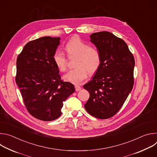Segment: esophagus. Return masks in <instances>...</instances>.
<instances>
[{"mask_svg":"<svg viewBox=\"0 0 157 157\" xmlns=\"http://www.w3.org/2000/svg\"><path fill=\"white\" fill-rule=\"evenodd\" d=\"M75 89H76V91H79L81 89V87L79 85H75Z\"/></svg>","mask_w":157,"mask_h":157,"instance_id":"esophagus-1","label":"esophagus"}]
</instances>
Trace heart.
<instances>
[{
    "mask_svg": "<svg viewBox=\"0 0 157 157\" xmlns=\"http://www.w3.org/2000/svg\"><path fill=\"white\" fill-rule=\"evenodd\" d=\"M65 50L70 58L77 56L75 62L76 68L64 76L65 81L79 84L86 79L87 71L93 74L99 69L101 63L99 52L80 38H75L70 40L66 44ZM53 60L60 71H66L68 66V59L63 52L56 51L53 55Z\"/></svg>",
    "mask_w": 157,
    "mask_h": 157,
    "instance_id": "obj_1",
    "label": "heart"
}]
</instances>
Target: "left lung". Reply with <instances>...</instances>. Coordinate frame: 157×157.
I'll use <instances>...</instances> for the list:
<instances>
[{"label":"left lung","mask_w":157,"mask_h":157,"mask_svg":"<svg viewBox=\"0 0 157 157\" xmlns=\"http://www.w3.org/2000/svg\"><path fill=\"white\" fill-rule=\"evenodd\" d=\"M90 38L101 63L93 79L83 86L90 95L84 107L96 118L109 119L121 109L132 91L135 59L126 43L110 32L93 33Z\"/></svg>","instance_id":"1"}]
</instances>
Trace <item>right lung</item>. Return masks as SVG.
<instances>
[{"label":"right lung","mask_w":157,"mask_h":157,"mask_svg":"<svg viewBox=\"0 0 157 157\" xmlns=\"http://www.w3.org/2000/svg\"><path fill=\"white\" fill-rule=\"evenodd\" d=\"M60 38L43 36L27 43L17 59L15 81L25 105L34 117L52 121L61 115L63 101L75 91L61 79L53 55Z\"/></svg>","instance_id":"add662e5"}]
</instances>
